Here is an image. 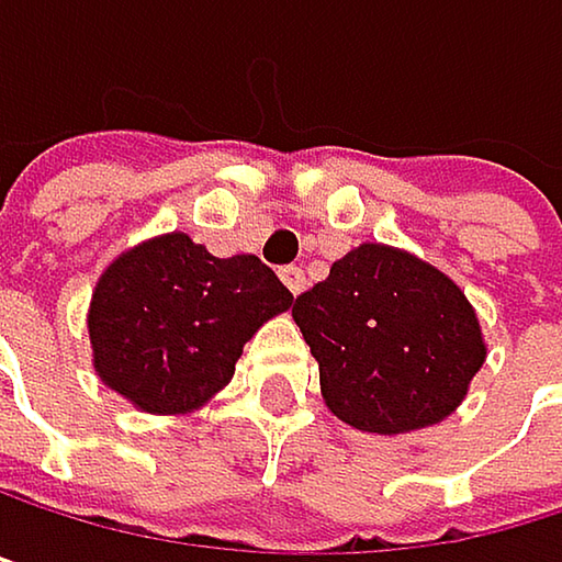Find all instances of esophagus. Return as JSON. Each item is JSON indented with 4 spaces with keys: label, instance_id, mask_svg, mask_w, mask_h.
<instances>
[{
    "label": "esophagus",
    "instance_id": "1",
    "mask_svg": "<svg viewBox=\"0 0 562 562\" xmlns=\"http://www.w3.org/2000/svg\"><path fill=\"white\" fill-rule=\"evenodd\" d=\"M279 279H283L286 290H290L293 296H300V293L306 290V272H303L300 266H283V269H279Z\"/></svg>",
    "mask_w": 562,
    "mask_h": 562
}]
</instances>
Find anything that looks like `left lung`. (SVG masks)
Returning <instances> with one entry per match:
<instances>
[{"label": "left lung", "mask_w": 562, "mask_h": 562, "mask_svg": "<svg viewBox=\"0 0 562 562\" xmlns=\"http://www.w3.org/2000/svg\"><path fill=\"white\" fill-rule=\"evenodd\" d=\"M293 319L319 362L326 408L366 435H408L461 408L487 342L477 310L448 272L359 243L303 293Z\"/></svg>", "instance_id": "obj_1"}]
</instances>
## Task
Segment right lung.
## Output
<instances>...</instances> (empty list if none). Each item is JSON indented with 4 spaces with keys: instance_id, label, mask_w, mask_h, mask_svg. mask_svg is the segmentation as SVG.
<instances>
[{
    "instance_id": "add662e5",
    "label": "right lung",
    "mask_w": 562,
    "mask_h": 562,
    "mask_svg": "<svg viewBox=\"0 0 562 562\" xmlns=\"http://www.w3.org/2000/svg\"><path fill=\"white\" fill-rule=\"evenodd\" d=\"M293 293L252 252L220 259L187 233L117 252L91 290L94 375L147 415H190L223 392L243 346Z\"/></svg>"
}]
</instances>
